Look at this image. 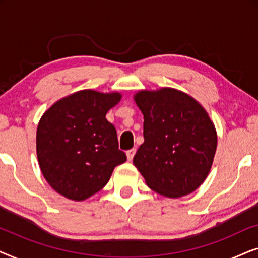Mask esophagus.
Returning <instances> with one entry per match:
<instances>
[{
    "instance_id": "1",
    "label": "esophagus",
    "mask_w": 258,
    "mask_h": 258,
    "mask_svg": "<svg viewBox=\"0 0 258 258\" xmlns=\"http://www.w3.org/2000/svg\"><path fill=\"white\" fill-rule=\"evenodd\" d=\"M135 153H136V149H129L128 151H126V158H128V161L133 160Z\"/></svg>"
}]
</instances>
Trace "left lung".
Listing matches in <instances>:
<instances>
[{"instance_id": "obj_1", "label": "left lung", "mask_w": 258, "mask_h": 258, "mask_svg": "<svg viewBox=\"0 0 258 258\" xmlns=\"http://www.w3.org/2000/svg\"><path fill=\"white\" fill-rule=\"evenodd\" d=\"M134 101L143 114L144 142L133 162L147 185L169 199L195 191L206 181L217 148L206 109L174 88L140 90Z\"/></svg>"}]
</instances>
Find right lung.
<instances>
[{"label":"right lung","mask_w":258,"mask_h":258,"mask_svg":"<svg viewBox=\"0 0 258 258\" xmlns=\"http://www.w3.org/2000/svg\"><path fill=\"white\" fill-rule=\"evenodd\" d=\"M117 91L84 89L55 102L42 115L36 153L49 185L73 201H84L107 184L115 167L124 163L115 126L105 118L118 104Z\"/></svg>","instance_id":"1"}]
</instances>
